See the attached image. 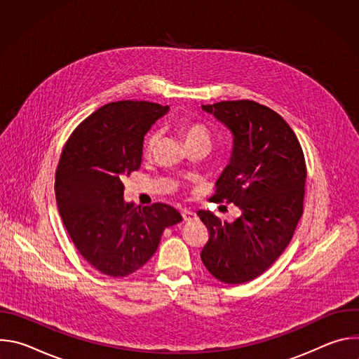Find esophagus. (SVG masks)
<instances>
[{"instance_id":"1","label":"esophagus","mask_w":359,"mask_h":359,"mask_svg":"<svg viewBox=\"0 0 359 359\" xmlns=\"http://www.w3.org/2000/svg\"><path fill=\"white\" fill-rule=\"evenodd\" d=\"M182 217L184 222H191V220H196V213L194 212H190V210H183L182 212Z\"/></svg>"}]
</instances>
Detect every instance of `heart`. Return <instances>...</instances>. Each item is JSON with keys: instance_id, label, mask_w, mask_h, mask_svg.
Returning <instances> with one entry per match:
<instances>
[{"instance_id": "obj_1", "label": "heart", "mask_w": 359, "mask_h": 359, "mask_svg": "<svg viewBox=\"0 0 359 359\" xmlns=\"http://www.w3.org/2000/svg\"><path fill=\"white\" fill-rule=\"evenodd\" d=\"M180 130L186 139V143H191V142H197V140H206L209 142V136L203 128H200L198 125H194L191 122H182L180 125ZM159 139V133L158 132H151L147 135L144 144H143V150L144 155H150L151 150L155 149L156 143Z\"/></svg>"}]
</instances>
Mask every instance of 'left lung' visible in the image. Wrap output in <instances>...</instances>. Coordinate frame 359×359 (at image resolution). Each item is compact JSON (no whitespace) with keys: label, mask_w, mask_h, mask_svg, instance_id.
I'll list each match as a JSON object with an SVG mask.
<instances>
[{"label":"left lung","mask_w":359,"mask_h":359,"mask_svg":"<svg viewBox=\"0 0 359 359\" xmlns=\"http://www.w3.org/2000/svg\"><path fill=\"white\" fill-rule=\"evenodd\" d=\"M201 109L233 133L230 163L210 201L233 203L241 216L227 223L197 212L209 230L200 259L222 283L243 284L270 269L292 238L304 210V153L290 125L257 102L223 100Z\"/></svg>","instance_id":"left-lung-1"}]
</instances>
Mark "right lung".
<instances>
[{"label": "right lung", "mask_w": 359, "mask_h": 359, "mask_svg": "<svg viewBox=\"0 0 359 359\" xmlns=\"http://www.w3.org/2000/svg\"><path fill=\"white\" fill-rule=\"evenodd\" d=\"M169 107L146 100L111 102L69 136L55 175L64 226L82 257L97 271L125 277L144 266L166 227L182 222L165 203L123 200V179L142 165L143 139Z\"/></svg>", "instance_id": "1"}]
</instances>
